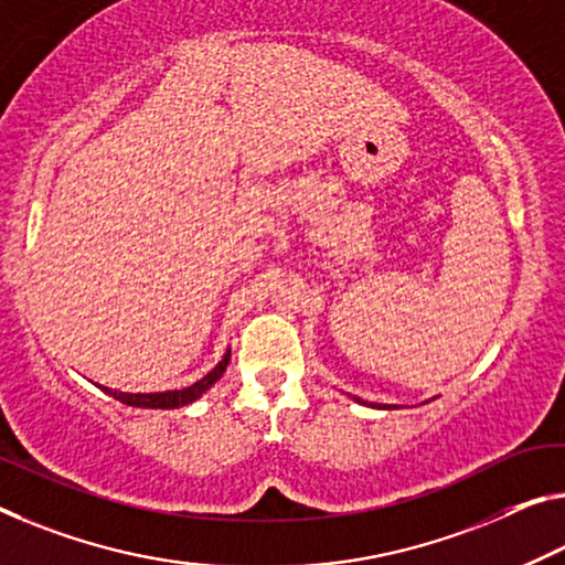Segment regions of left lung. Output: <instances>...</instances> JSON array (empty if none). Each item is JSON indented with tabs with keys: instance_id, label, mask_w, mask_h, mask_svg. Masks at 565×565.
Segmentation results:
<instances>
[{
	"instance_id": "1",
	"label": "left lung",
	"mask_w": 565,
	"mask_h": 565,
	"mask_svg": "<svg viewBox=\"0 0 565 565\" xmlns=\"http://www.w3.org/2000/svg\"><path fill=\"white\" fill-rule=\"evenodd\" d=\"M355 402H361V398H355ZM384 409H396V406H392V404H388V406H384Z\"/></svg>"
}]
</instances>
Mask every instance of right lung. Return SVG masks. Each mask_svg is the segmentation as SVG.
Listing matches in <instances>:
<instances>
[{"instance_id": "right-lung-1", "label": "right lung", "mask_w": 565, "mask_h": 565, "mask_svg": "<svg viewBox=\"0 0 565 565\" xmlns=\"http://www.w3.org/2000/svg\"><path fill=\"white\" fill-rule=\"evenodd\" d=\"M230 355L232 351H227L222 355V361L216 363V366L206 373L204 379L194 381L192 386L186 388H177V392H159V394H124V392H113L108 386H100L103 392L108 396L118 398V402H124L128 406H141V409H179V406H186L196 402L199 396H202L206 388L212 384H216V379H222V373L227 371V363H230Z\"/></svg>"}]
</instances>
